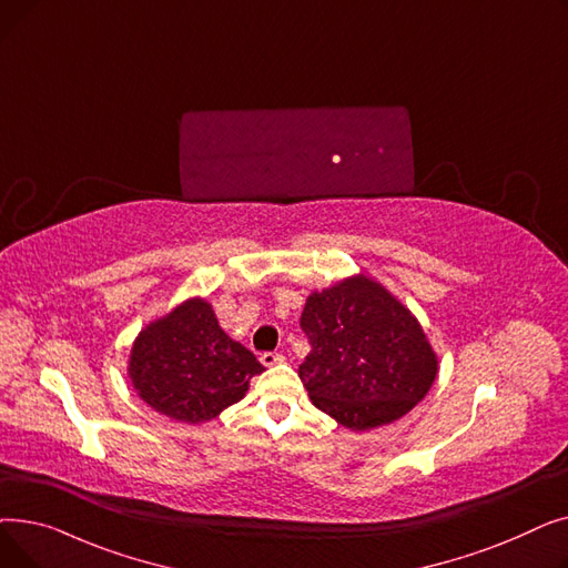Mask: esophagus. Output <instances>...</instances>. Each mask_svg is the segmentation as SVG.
<instances>
[{
    "label": "esophagus",
    "mask_w": 568,
    "mask_h": 568,
    "mask_svg": "<svg viewBox=\"0 0 568 568\" xmlns=\"http://www.w3.org/2000/svg\"><path fill=\"white\" fill-rule=\"evenodd\" d=\"M260 362H262V366L272 368V366L283 364V362H285V356H283V354H278V352H264V354L260 356Z\"/></svg>",
    "instance_id": "1"
}]
</instances>
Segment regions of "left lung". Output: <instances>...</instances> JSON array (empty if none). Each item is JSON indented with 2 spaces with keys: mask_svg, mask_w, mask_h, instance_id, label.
Here are the masks:
<instances>
[{
  "mask_svg": "<svg viewBox=\"0 0 568 568\" xmlns=\"http://www.w3.org/2000/svg\"><path fill=\"white\" fill-rule=\"evenodd\" d=\"M302 329L311 352L300 377L313 405L356 433L398 422L439 371L419 320L364 274L313 292Z\"/></svg>",
  "mask_w": 568,
  "mask_h": 568,
  "instance_id": "1",
  "label": "left lung"
}]
</instances>
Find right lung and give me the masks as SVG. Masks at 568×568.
<instances>
[{"mask_svg": "<svg viewBox=\"0 0 568 568\" xmlns=\"http://www.w3.org/2000/svg\"><path fill=\"white\" fill-rule=\"evenodd\" d=\"M264 368L255 354L232 341L212 304L193 296L138 334L129 377L138 396L174 422L202 424L242 400Z\"/></svg>", "mask_w": 568, "mask_h": 568, "instance_id": "1", "label": "right lung"}]
</instances>
